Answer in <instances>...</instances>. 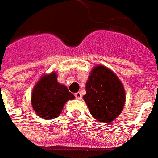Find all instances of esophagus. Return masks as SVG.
Here are the masks:
<instances>
[{
    "instance_id": "1",
    "label": "esophagus",
    "mask_w": 158,
    "mask_h": 158,
    "mask_svg": "<svg viewBox=\"0 0 158 158\" xmlns=\"http://www.w3.org/2000/svg\"><path fill=\"white\" fill-rule=\"evenodd\" d=\"M81 92H77V93H75V97H76V98L77 99H81Z\"/></svg>"
}]
</instances>
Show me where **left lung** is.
<instances>
[{"instance_id":"1","label":"left lung","mask_w":158,"mask_h":158,"mask_svg":"<svg viewBox=\"0 0 158 158\" xmlns=\"http://www.w3.org/2000/svg\"><path fill=\"white\" fill-rule=\"evenodd\" d=\"M86 92L83 99L97 120L109 123L120 114L125 105V92L111 70L103 65L93 68L86 84Z\"/></svg>"}]
</instances>
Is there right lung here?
<instances>
[{
  "instance_id": "add662e5",
  "label": "right lung",
  "mask_w": 158,
  "mask_h": 158,
  "mask_svg": "<svg viewBox=\"0 0 158 158\" xmlns=\"http://www.w3.org/2000/svg\"><path fill=\"white\" fill-rule=\"evenodd\" d=\"M75 97L68 88L57 81L56 73L45 75L35 85L32 93V106L37 114L44 119L60 115L66 101Z\"/></svg>"
}]
</instances>
